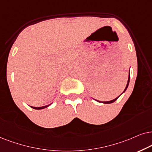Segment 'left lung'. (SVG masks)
I'll return each mask as SVG.
<instances>
[{"label": "left lung", "instance_id": "1", "mask_svg": "<svg viewBox=\"0 0 152 152\" xmlns=\"http://www.w3.org/2000/svg\"><path fill=\"white\" fill-rule=\"evenodd\" d=\"M129 81H130V73H129V78H128V82H127V84H126V88H125V89H124V92H123V93H124L125 91L126 90V89H127V88H128V86H129ZM121 95V94H120ZM119 96L118 97H117V98H115V99H113V100H111V101H108V102H99V101H98V100H96V99H94V100H96V101H97V102H101V103H103V104H112V103H113V102H115V101H116L117 99L119 98Z\"/></svg>", "mask_w": 152, "mask_h": 152}]
</instances>
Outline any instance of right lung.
Returning a JSON list of instances; mask_svg holds the SVG:
<instances>
[{"instance_id":"add662e5","label":"right lung","mask_w":152,"mask_h":152,"mask_svg":"<svg viewBox=\"0 0 152 152\" xmlns=\"http://www.w3.org/2000/svg\"><path fill=\"white\" fill-rule=\"evenodd\" d=\"M50 104L49 105H47V106H42V107H33V106H30L31 108H34V109H36V110H40V109H43V108H47L48 106H49Z\"/></svg>"}]
</instances>
